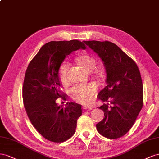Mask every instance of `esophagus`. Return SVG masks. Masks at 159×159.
<instances>
[{"label":"esophagus","instance_id":"obj_1","mask_svg":"<svg viewBox=\"0 0 159 159\" xmlns=\"http://www.w3.org/2000/svg\"><path fill=\"white\" fill-rule=\"evenodd\" d=\"M83 109H89V110H91V109H93V107H90V106H87V105H84V106L83 107Z\"/></svg>","mask_w":159,"mask_h":159}]
</instances>
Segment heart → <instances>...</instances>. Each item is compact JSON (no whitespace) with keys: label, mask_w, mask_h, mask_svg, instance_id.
Wrapping results in <instances>:
<instances>
[{"label":"heart","mask_w":159,"mask_h":159,"mask_svg":"<svg viewBox=\"0 0 159 159\" xmlns=\"http://www.w3.org/2000/svg\"><path fill=\"white\" fill-rule=\"evenodd\" d=\"M76 61L83 66L86 71L89 72L93 71L97 67V61L94 57L90 55H83L77 58ZM70 68V64L67 62H64L61 65L59 70V76L63 83H67L68 72ZM107 72L105 69H99L94 71V75L99 79H104L106 76ZM98 90V87L96 84L90 83L89 84L75 85L70 89V94L75 101L83 103H91L95 94Z\"/></svg>","instance_id":"heart-1"}]
</instances>
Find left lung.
<instances>
[{
	"instance_id": "1",
	"label": "left lung",
	"mask_w": 159,
	"mask_h": 159,
	"mask_svg": "<svg viewBox=\"0 0 159 159\" xmlns=\"http://www.w3.org/2000/svg\"><path fill=\"white\" fill-rule=\"evenodd\" d=\"M84 43L101 57L107 72V85L98 94L105 118L97 124L98 132L110 139H119L132 128L143 105V85L136 62L111 42Z\"/></svg>"
}]
</instances>
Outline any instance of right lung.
Listing matches in <instances>:
<instances>
[{
  "label": "right lung",
  "instance_id": "add662e5",
  "mask_svg": "<svg viewBox=\"0 0 159 159\" xmlns=\"http://www.w3.org/2000/svg\"><path fill=\"white\" fill-rule=\"evenodd\" d=\"M85 44L79 40L51 41L41 47L27 67L22 87V98L32 125L48 140L62 143L75 133L82 115V105L68 102L58 106L67 95L61 90L59 69L65 58Z\"/></svg>",
  "mask_w": 159,
  "mask_h": 159
}]
</instances>
